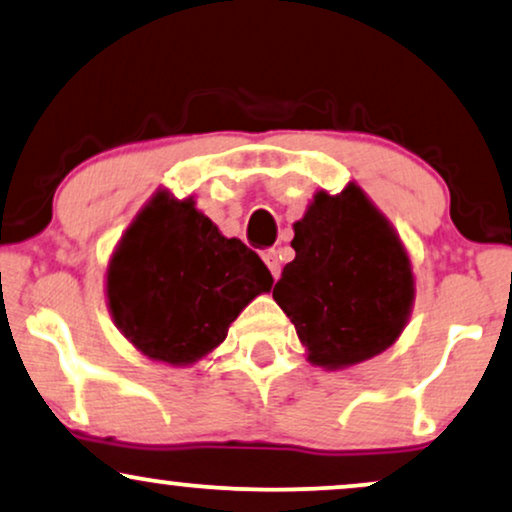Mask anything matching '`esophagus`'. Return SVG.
<instances>
[{
  "mask_svg": "<svg viewBox=\"0 0 512 512\" xmlns=\"http://www.w3.org/2000/svg\"><path fill=\"white\" fill-rule=\"evenodd\" d=\"M262 260H264V264H267V267H269L271 276H274V278L281 276V260H278L276 250H264V252H262Z\"/></svg>",
  "mask_w": 512,
  "mask_h": 512,
  "instance_id": "34e87169",
  "label": "esophagus"
}]
</instances>
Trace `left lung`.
Returning a JSON list of instances; mask_svg holds the SVG:
<instances>
[{
	"label": "left lung",
	"mask_w": 512,
	"mask_h": 512,
	"mask_svg": "<svg viewBox=\"0 0 512 512\" xmlns=\"http://www.w3.org/2000/svg\"><path fill=\"white\" fill-rule=\"evenodd\" d=\"M293 229L295 260L283 267L274 300L307 359L345 368L385 352L413 304L411 262L390 222L347 184L338 196L316 193Z\"/></svg>",
	"instance_id": "obj_1"
}]
</instances>
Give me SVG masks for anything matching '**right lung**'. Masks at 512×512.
I'll return each mask as SVG.
<instances>
[{"mask_svg":"<svg viewBox=\"0 0 512 512\" xmlns=\"http://www.w3.org/2000/svg\"><path fill=\"white\" fill-rule=\"evenodd\" d=\"M108 309L148 359L186 366L222 345L248 302L269 293L257 252L224 238L193 198L158 191L108 264Z\"/></svg>","mask_w":512,"mask_h":512,"instance_id":"obj_1","label":"right lung"}]
</instances>
